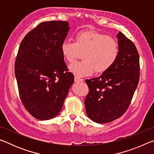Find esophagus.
Returning <instances> with one entry per match:
<instances>
[{
    "mask_svg": "<svg viewBox=\"0 0 154 154\" xmlns=\"http://www.w3.org/2000/svg\"><path fill=\"white\" fill-rule=\"evenodd\" d=\"M83 82V79H79V78H78L77 77H75V82L79 83V82Z\"/></svg>",
    "mask_w": 154,
    "mask_h": 154,
    "instance_id": "1",
    "label": "esophagus"
}]
</instances>
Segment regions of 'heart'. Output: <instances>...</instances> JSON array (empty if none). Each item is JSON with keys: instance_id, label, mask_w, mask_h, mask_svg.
<instances>
[{"instance_id": "1", "label": "heart", "mask_w": 154, "mask_h": 154, "mask_svg": "<svg viewBox=\"0 0 154 154\" xmlns=\"http://www.w3.org/2000/svg\"><path fill=\"white\" fill-rule=\"evenodd\" d=\"M61 51L69 62L83 54V61L72 62L69 66L72 74L82 77L92 75L94 71L103 72L110 69L118 58L119 47L111 36L95 32H81L75 35L74 43L63 41Z\"/></svg>"}]
</instances>
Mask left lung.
<instances>
[{
    "label": "left lung",
    "instance_id": "8db88e82",
    "mask_svg": "<svg viewBox=\"0 0 154 154\" xmlns=\"http://www.w3.org/2000/svg\"><path fill=\"white\" fill-rule=\"evenodd\" d=\"M119 54L110 69L85 80L89 93L85 111L92 121L109 123L123 115L131 102L139 80V56L136 46L123 33L117 35Z\"/></svg>",
    "mask_w": 154,
    "mask_h": 154
}]
</instances>
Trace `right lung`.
Instances as JSON below:
<instances>
[{"mask_svg":"<svg viewBox=\"0 0 154 154\" xmlns=\"http://www.w3.org/2000/svg\"><path fill=\"white\" fill-rule=\"evenodd\" d=\"M69 29L66 21L41 23L25 36L17 52L15 75L21 101L40 120L59 114L74 82L61 51Z\"/></svg>","mask_w":154,"mask_h":154,"instance_id":"obj_1","label":"right lung"}]
</instances>
